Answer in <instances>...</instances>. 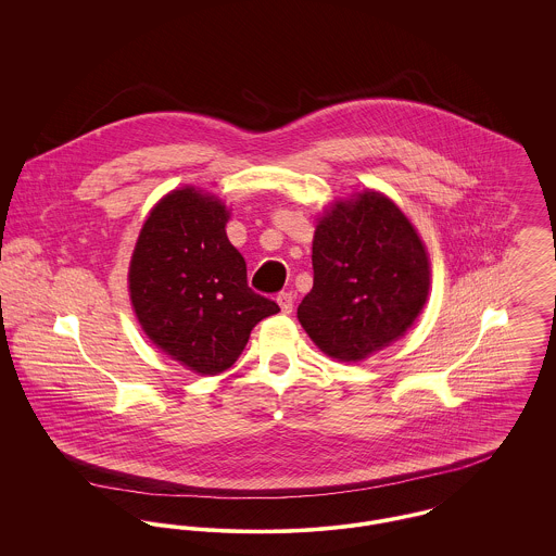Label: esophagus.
<instances>
[{
    "mask_svg": "<svg viewBox=\"0 0 556 556\" xmlns=\"http://www.w3.org/2000/svg\"><path fill=\"white\" fill-rule=\"evenodd\" d=\"M276 302H278V306H280V311H282L285 315H291V313H293V306H295V295H293L291 291H282V293H278Z\"/></svg>",
    "mask_w": 556,
    "mask_h": 556,
    "instance_id": "obj_1",
    "label": "esophagus"
}]
</instances>
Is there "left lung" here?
Returning <instances> with one entry per match:
<instances>
[{"label":"left lung","instance_id":"8db88e82","mask_svg":"<svg viewBox=\"0 0 556 556\" xmlns=\"http://www.w3.org/2000/svg\"><path fill=\"white\" fill-rule=\"evenodd\" d=\"M315 285L298 318L318 349L357 364L400 340L430 293V256L396 203L372 188L331 201L313 239Z\"/></svg>","mask_w":556,"mask_h":556}]
</instances>
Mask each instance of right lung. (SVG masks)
<instances>
[{
  "label": "right lung",
  "mask_w": 556,
  "mask_h": 556,
  "mask_svg": "<svg viewBox=\"0 0 556 556\" xmlns=\"http://www.w3.org/2000/svg\"><path fill=\"white\" fill-rule=\"evenodd\" d=\"M231 210L212 192L181 186L150 210L128 265L132 313L164 355L197 375L238 362L250 331L280 313L245 282V261L227 238Z\"/></svg>",
  "instance_id": "obj_1"
}]
</instances>
